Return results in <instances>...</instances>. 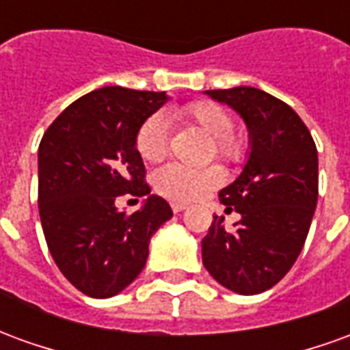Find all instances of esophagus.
Instances as JSON below:
<instances>
[{"label": "esophagus", "instance_id": "obj_1", "mask_svg": "<svg viewBox=\"0 0 350 350\" xmlns=\"http://www.w3.org/2000/svg\"><path fill=\"white\" fill-rule=\"evenodd\" d=\"M185 208H187V206H185V204H180V202H172V212H174V213L183 212Z\"/></svg>", "mask_w": 350, "mask_h": 350}]
</instances>
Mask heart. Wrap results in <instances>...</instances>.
I'll return each instance as SVG.
<instances>
[{
    "label": "heart",
    "mask_w": 350,
    "mask_h": 350,
    "mask_svg": "<svg viewBox=\"0 0 350 350\" xmlns=\"http://www.w3.org/2000/svg\"><path fill=\"white\" fill-rule=\"evenodd\" d=\"M182 114L202 129L215 142V150L221 157L228 161L240 159L243 155V140L232 133L234 122L227 108L221 107L213 100H197L183 108ZM138 155L148 163H157L168 150V122L163 114H152L138 127L135 138ZM155 189L161 195L178 200L189 202L202 197L206 191L217 187L223 182V172L217 167L189 168L170 163L159 168L155 176Z\"/></svg>",
    "instance_id": "b5f03b06"
}]
</instances>
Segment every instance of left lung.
I'll return each instance as SVG.
<instances>
[{"label": "left lung", "mask_w": 350, "mask_h": 350, "mask_svg": "<svg viewBox=\"0 0 350 350\" xmlns=\"http://www.w3.org/2000/svg\"><path fill=\"white\" fill-rule=\"evenodd\" d=\"M247 127L242 172L219 191L234 228L213 217L202 262L219 285L243 296L268 291L293 268L308 238L319 197V157L311 133L283 100L257 88L204 92Z\"/></svg>", "instance_id": "left-lung-1"}]
</instances>
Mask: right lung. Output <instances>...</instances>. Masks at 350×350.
<instances>
[{
    "label": "right lung",
    "mask_w": 350,
    "mask_h": 350,
    "mask_svg": "<svg viewBox=\"0 0 350 350\" xmlns=\"http://www.w3.org/2000/svg\"><path fill=\"white\" fill-rule=\"evenodd\" d=\"M170 99L165 92L108 86L65 108L39 144V215L59 271L92 298H112L138 278L157 228L172 217L144 183L135 138ZM123 192L148 196L135 214L115 206Z\"/></svg>",
    "instance_id": "add662e5"
}]
</instances>
